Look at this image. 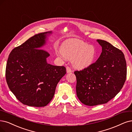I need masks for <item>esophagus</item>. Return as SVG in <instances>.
<instances>
[{
	"mask_svg": "<svg viewBox=\"0 0 132 132\" xmlns=\"http://www.w3.org/2000/svg\"><path fill=\"white\" fill-rule=\"evenodd\" d=\"M71 72H72V70H71V69L70 68V67H68V66H67V67H66V72L68 73H71Z\"/></svg>",
	"mask_w": 132,
	"mask_h": 132,
	"instance_id": "obj_1",
	"label": "esophagus"
}]
</instances>
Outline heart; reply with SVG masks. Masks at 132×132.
<instances>
[{"instance_id": "heart-1", "label": "heart", "mask_w": 132, "mask_h": 132, "mask_svg": "<svg viewBox=\"0 0 132 132\" xmlns=\"http://www.w3.org/2000/svg\"><path fill=\"white\" fill-rule=\"evenodd\" d=\"M57 55L68 60H72V65L77 69L82 70L91 66L95 61L97 52L95 46L78 39H72L62 45Z\"/></svg>"}]
</instances>
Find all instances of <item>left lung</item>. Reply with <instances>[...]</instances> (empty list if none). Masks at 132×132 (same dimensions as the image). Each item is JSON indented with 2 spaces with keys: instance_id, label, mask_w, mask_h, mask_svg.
I'll return each instance as SVG.
<instances>
[{
  "instance_id": "8db88e82",
  "label": "left lung",
  "mask_w": 132,
  "mask_h": 132,
  "mask_svg": "<svg viewBox=\"0 0 132 132\" xmlns=\"http://www.w3.org/2000/svg\"><path fill=\"white\" fill-rule=\"evenodd\" d=\"M97 41L102 48L99 58L89 67L74 72L77 96L89 106L105 104L113 98L122 88L127 76L122 52L105 41Z\"/></svg>"
}]
</instances>
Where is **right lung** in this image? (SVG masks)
I'll use <instances>...</instances> for the list:
<instances>
[{
	"label": "right lung",
	"mask_w": 132,
	"mask_h": 132,
	"mask_svg": "<svg viewBox=\"0 0 132 132\" xmlns=\"http://www.w3.org/2000/svg\"><path fill=\"white\" fill-rule=\"evenodd\" d=\"M52 33L36 34L14 48L9 56L5 72L7 84L23 104L47 105L53 98L59 81L66 73L64 66L48 63L50 54L41 49Z\"/></svg>",
	"instance_id": "obj_1"
}]
</instances>
